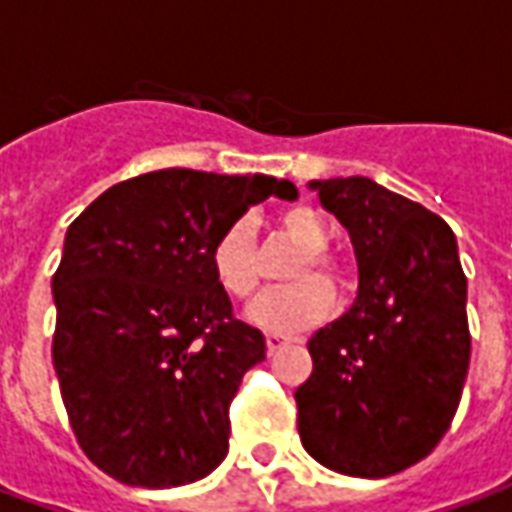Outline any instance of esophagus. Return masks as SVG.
<instances>
[{
  "instance_id": "esophagus-1",
  "label": "esophagus",
  "mask_w": 512,
  "mask_h": 512,
  "mask_svg": "<svg viewBox=\"0 0 512 512\" xmlns=\"http://www.w3.org/2000/svg\"><path fill=\"white\" fill-rule=\"evenodd\" d=\"M293 343V337H288V334H279V332H268L266 334V345H268V354H277V351H282L285 345Z\"/></svg>"
}]
</instances>
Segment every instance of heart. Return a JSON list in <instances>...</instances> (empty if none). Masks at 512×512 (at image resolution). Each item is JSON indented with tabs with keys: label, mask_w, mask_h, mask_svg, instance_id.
<instances>
[{
	"label": "heart",
	"mask_w": 512,
	"mask_h": 512,
	"mask_svg": "<svg viewBox=\"0 0 512 512\" xmlns=\"http://www.w3.org/2000/svg\"><path fill=\"white\" fill-rule=\"evenodd\" d=\"M279 233L288 241L304 249V255L296 260L290 271L293 285L279 290H266L246 307V321L255 323L257 329L266 332H299L312 323L323 321L334 304V293L329 282L312 278L315 270L332 282L343 279V266L337 257L326 249L329 227L321 219V213L310 205H293L279 213ZM211 271L216 285L233 296L246 299L257 288V255H255V230L249 219H235L227 224L211 249Z\"/></svg>",
	"instance_id": "heart-1"
}]
</instances>
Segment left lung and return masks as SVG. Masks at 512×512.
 <instances>
[{"label":"left lung","mask_w":512,"mask_h":512,"mask_svg":"<svg viewBox=\"0 0 512 512\" xmlns=\"http://www.w3.org/2000/svg\"><path fill=\"white\" fill-rule=\"evenodd\" d=\"M310 189L351 235L359 290L307 343L301 444L332 472L389 477L439 444L461 403L472 337L458 244L441 216L376 180Z\"/></svg>","instance_id":"left-lung-1"}]
</instances>
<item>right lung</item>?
<instances>
[{"instance_id":"add662e5","label":"right lung","mask_w":512,"mask_h":512,"mask_svg":"<svg viewBox=\"0 0 512 512\" xmlns=\"http://www.w3.org/2000/svg\"><path fill=\"white\" fill-rule=\"evenodd\" d=\"M268 197L299 191L268 175L158 169L106 189L68 227L51 359L84 455L120 483L175 488L224 461L227 408L266 337L233 318L211 249Z\"/></svg>"}]
</instances>
